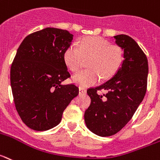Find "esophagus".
Returning a JSON list of instances; mask_svg holds the SVG:
<instances>
[{
    "label": "esophagus",
    "mask_w": 160,
    "mask_h": 160,
    "mask_svg": "<svg viewBox=\"0 0 160 160\" xmlns=\"http://www.w3.org/2000/svg\"><path fill=\"white\" fill-rule=\"evenodd\" d=\"M86 92H87V90H86L85 88H83V87H79V94L82 95V94H86Z\"/></svg>",
    "instance_id": "obj_1"
}]
</instances>
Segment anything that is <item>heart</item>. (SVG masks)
I'll list each match as a JSON object with an SVG mask.
<instances>
[{
	"label": "heart",
	"instance_id": "1",
	"mask_svg": "<svg viewBox=\"0 0 160 160\" xmlns=\"http://www.w3.org/2000/svg\"><path fill=\"white\" fill-rule=\"evenodd\" d=\"M89 69L73 75V82L82 87H89L99 81L100 77L108 79L117 73L124 59V52L120 46L110 44L100 37H88L78 43H71L64 52L65 64L73 72L83 65L85 59Z\"/></svg>",
	"mask_w": 160,
	"mask_h": 160
}]
</instances>
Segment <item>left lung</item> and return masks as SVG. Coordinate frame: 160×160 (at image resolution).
I'll return each mask as SVG.
<instances>
[{"mask_svg": "<svg viewBox=\"0 0 160 160\" xmlns=\"http://www.w3.org/2000/svg\"><path fill=\"white\" fill-rule=\"evenodd\" d=\"M124 50L121 67L114 77L87 92L91 104L84 114L87 128L101 137L118 133L130 121L146 95L148 76L147 56L136 41L126 35L114 36ZM103 89L105 94L98 91Z\"/></svg>", "mask_w": 160, "mask_h": 160, "instance_id": "left-lung-1", "label": "left lung"}]
</instances>
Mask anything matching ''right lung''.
<instances>
[{"label": "right lung", "mask_w": 160, "mask_h": 160, "mask_svg": "<svg viewBox=\"0 0 160 160\" xmlns=\"http://www.w3.org/2000/svg\"><path fill=\"white\" fill-rule=\"evenodd\" d=\"M72 39L68 31L47 27L27 35L18 48L10 68L12 93L19 117L31 129L58 125L78 95L76 85L61 84L70 77L64 52Z\"/></svg>", "instance_id": "right-lung-1"}]
</instances>
